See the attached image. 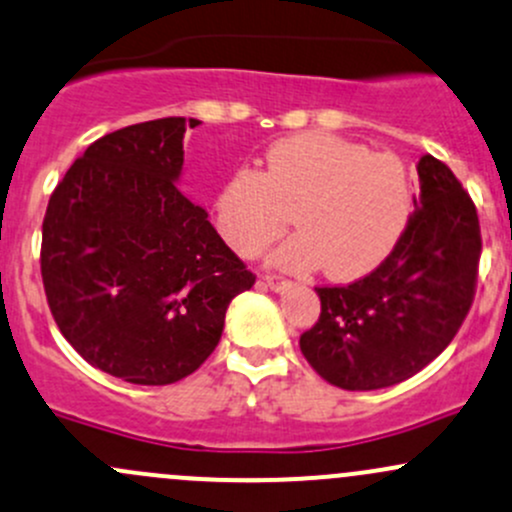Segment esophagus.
<instances>
[{"label": "esophagus", "instance_id": "1", "mask_svg": "<svg viewBox=\"0 0 512 512\" xmlns=\"http://www.w3.org/2000/svg\"><path fill=\"white\" fill-rule=\"evenodd\" d=\"M265 284L272 289V292H284L289 287V279L284 274H265Z\"/></svg>", "mask_w": 512, "mask_h": 512}]
</instances>
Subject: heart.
Here are the masks:
<instances>
[{
    "instance_id": "obj_1",
    "label": "heart",
    "mask_w": 512,
    "mask_h": 512,
    "mask_svg": "<svg viewBox=\"0 0 512 512\" xmlns=\"http://www.w3.org/2000/svg\"><path fill=\"white\" fill-rule=\"evenodd\" d=\"M414 208L405 161L326 132L279 139L265 169L233 171L215 193L213 223L242 257H257L287 230L299 233L272 252L284 270H316L336 282L365 277L395 250Z\"/></svg>"
}]
</instances>
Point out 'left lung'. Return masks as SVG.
<instances>
[{"mask_svg": "<svg viewBox=\"0 0 512 512\" xmlns=\"http://www.w3.org/2000/svg\"><path fill=\"white\" fill-rule=\"evenodd\" d=\"M417 174L414 213L383 265L346 287H316L321 314L299 348L341 390L412 378L449 346L473 304L481 260L476 206L432 154L419 159Z\"/></svg>", "mask_w": 512, "mask_h": 512, "instance_id": "8db88e82", "label": "left lung"}]
</instances>
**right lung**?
<instances>
[{"label": "right lung", "mask_w": 512, "mask_h": 512, "mask_svg": "<svg viewBox=\"0 0 512 512\" xmlns=\"http://www.w3.org/2000/svg\"><path fill=\"white\" fill-rule=\"evenodd\" d=\"M164 117L105 134L48 198L41 277L66 341L93 368L171 385L201 368L255 274L176 186L186 127Z\"/></svg>", "instance_id": "1"}]
</instances>
